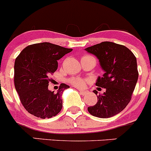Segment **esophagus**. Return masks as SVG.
<instances>
[{"mask_svg":"<svg viewBox=\"0 0 151 151\" xmlns=\"http://www.w3.org/2000/svg\"><path fill=\"white\" fill-rule=\"evenodd\" d=\"M79 92H80L81 94H83V95H84V94H86L87 93V91L84 89H79Z\"/></svg>","mask_w":151,"mask_h":151,"instance_id":"1","label":"esophagus"}]
</instances>
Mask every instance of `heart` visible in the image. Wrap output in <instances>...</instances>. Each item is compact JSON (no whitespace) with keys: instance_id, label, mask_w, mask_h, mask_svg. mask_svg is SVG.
<instances>
[{"instance_id":"1","label":"heart","mask_w":151,"mask_h":151,"mask_svg":"<svg viewBox=\"0 0 151 151\" xmlns=\"http://www.w3.org/2000/svg\"><path fill=\"white\" fill-rule=\"evenodd\" d=\"M83 57H86V58H92L94 59V57H93L92 56L90 55H86L83 56ZM95 60V59H94ZM69 82L71 83V84L74 85V86H77V87H83L85 86L86 84V80H84L82 78H78V77H75V78H72L69 80Z\"/></svg>"}]
</instances>
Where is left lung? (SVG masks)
<instances>
[{
	"label": "left lung",
	"instance_id": "8db88e82",
	"mask_svg": "<svg viewBox=\"0 0 151 151\" xmlns=\"http://www.w3.org/2000/svg\"><path fill=\"white\" fill-rule=\"evenodd\" d=\"M85 50L97 57L105 71L95 84L105 88V91L97 96L95 105L88 107V113L102 119L112 117L122 112L131 100L139 76L136 57L125 46L109 41ZM93 92L97 94L96 90Z\"/></svg>",
	"mask_w": 151,
	"mask_h": 151
}]
</instances>
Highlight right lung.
Masks as SVG:
<instances>
[{"label": "right lung", "instance_id": "right-lung-1", "mask_svg": "<svg viewBox=\"0 0 151 151\" xmlns=\"http://www.w3.org/2000/svg\"><path fill=\"white\" fill-rule=\"evenodd\" d=\"M72 50L44 42L27 46L16 58L15 88L22 104L30 114L49 119L62 110V94L70 86L62 83L57 92L50 91L49 76L57 70V60Z\"/></svg>", "mask_w": 151, "mask_h": 151}]
</instances>
